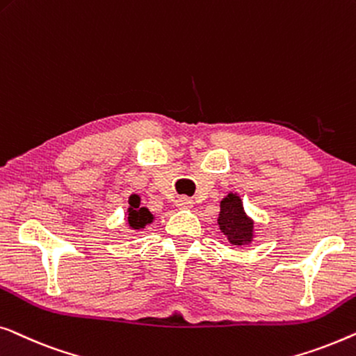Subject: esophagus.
Returning <instances> with one entry per match:
<instances>
[{
  "label": "esophagus",
  "mask_w": 356,
  "mask_h": 356,
  "mask_svg": "<svg viewBox=\"0 0 356 356\" xmlns=\"http://www.w3.org/2000/svg\"><path fill=\"white\" fill-rule=\"evenodd\" d=\"M176 204H177V208H182V209L193 208V202L188 197H179L176 200Z\"/></svg>",
  "instance_id": "1"
}]
</instances>
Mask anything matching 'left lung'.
Masks as SVG:
<instances>
[{"mask_svg":"<svg viewBox=\"0 0 356 356\" xmlns=\"http://www.w3.org/2000/svg\"><path fill=\"white\" fill-rule=\"evenodd\" d=\"M218 226L230 245L242 247L253 242L254 221L245 213L243 202L237 192H229L219 203Z\"/></svg>","mask_w":356,"mask_h":356,"instance_id":"left-lung-1","label":"left lung"}]
</instances>
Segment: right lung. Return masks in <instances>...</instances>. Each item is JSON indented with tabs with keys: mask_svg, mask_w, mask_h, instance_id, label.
Returning <instances> with one entry per match:
<instances>
[{
	"mask_svg": "<svg viewBox=\"0 0 356 356\" xmlns=\"http://www.w3.org/2000/svg\"><path fill=\"white\" fill-rule=\"evenodd\" d=\"M154 221V216L148 208L140 207L138 195H130L129 197V208H127V219L126 224L129 229L140 230L149 226Z\"/></svg>",
	"mask_w": 356,
	"mask_h": 356,
	"instance_id": "add662e5",
	"label": "right lung"
}]
</instances>
